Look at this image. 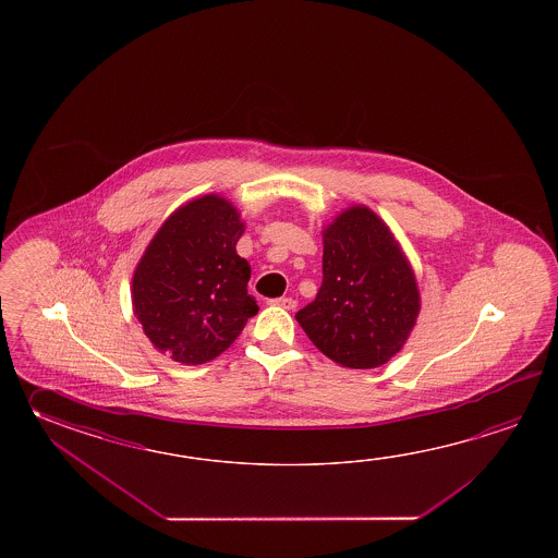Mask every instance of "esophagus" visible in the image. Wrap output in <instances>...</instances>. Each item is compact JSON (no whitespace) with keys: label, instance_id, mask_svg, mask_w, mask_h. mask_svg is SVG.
I'll use <instances>...</instances> for the list:
<instances>
[{"label":"esophagus","instance_id":"obj_1","mask_svg":"<svg viewBox=\"0 0 558 558\" xmlns=\"http://www.w3.org/2000/svg\"><path fill=\"white\" fill-rule=\"evenodd\" d=\"M269 303H271V305H277V307L289 308V311L296 307V301L295 299H291V296H279V299H271Z\"/></svg>","mask_w":558,"mask_h":558}]
</instances>
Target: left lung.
<instances>
[{"label": "left lung", "mask_w": 558, "mask_h": 558, "mask_svg": "<svg viewBox=\"0 0 558 558\" xmlns=\"http://www.w3.org/2000/svg\"><path fill=\"white\" fill-rule=\"evenodd\" d=\"M418 308L415 274L379 215L355 205L323 229V283L295 315L323 355L380 367L403 349Z\"/></svg>", "instance_id": "1"}]
</instances>
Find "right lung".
Instances as JSON below:
<instances>
[{
	"label": "right lung",
	"instance_id": "right-lung-1",
	"mask_svg": "<svg viewBox=\"0 0 558 558\" xmlns=\"http://www.w3.org/2000/svg\"><path fill=\"white\" fill-rule=\"evenodd\" d=\"M241 215L219 195L181 205L159 227L133 274L131 301L157 351L183 365L214 361L257 315L239 257Z\"/></svg>",
	"mask_w": 558,
	"mask_h": 558
}]
</instances>
